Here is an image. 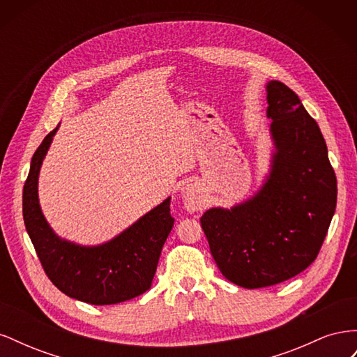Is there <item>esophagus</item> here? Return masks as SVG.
Segmentation results:
<instances>
[{
  "label": "esophagus",
  "mask_w": 357,
  "mask_h": 357,
  "mask_svg": "<svg viewBox=\"0 0 357 357\" xmlns=\"http://www.w3.org/2000/svg\"><path fill=\"white\" fill-rule=\"evenodd\" d=\"M181 199L185 207L192 211H198L204 207V192L197 183H188L181 188Z\"/></svg>",
  "instance_id": "esophagus-1"
}]
</instances>
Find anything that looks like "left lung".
I'll return each instance as SVG.
<instances>
[{"mask_svg":"<svg viewBox=\"0 0 357 357\" xmlns=\"http://www.w3.org/2000/svg\"><path fill=\"white\" fill-rule=\"evenodd\" d=\"M266 101L274 152L264 185L201 218L220 273L245 289L283 283L314 262L337 207V177L317 122L282 82L266 83Z\"/></svg>","mask_w":357,"mask_h":357,"instance_id":"8db88e82","label":"left lung"}]
</instances>
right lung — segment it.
I'll return each mask as SVG.
<instances>
[{
	"label": "right lung",
	"instance_id": "right-lung-1",
	"mask_svg": "<svg viewBox=\"0 0 357 357\" xmlns=\"http://www.w3.org/2000/svg\"><path fill=\"white\" fill-rule=\"evenodd\" d=\"M59 125L31 159L24 186V222L45 273L62 294L92 305H112L144 294L152 286L159 256L174 225L168 197L110 241L80 245L61 238L47 223L38 201L43 160Z\"/></svg>",
	"mask_w": 357,
	"mask_h": 357
}]
</instances>
